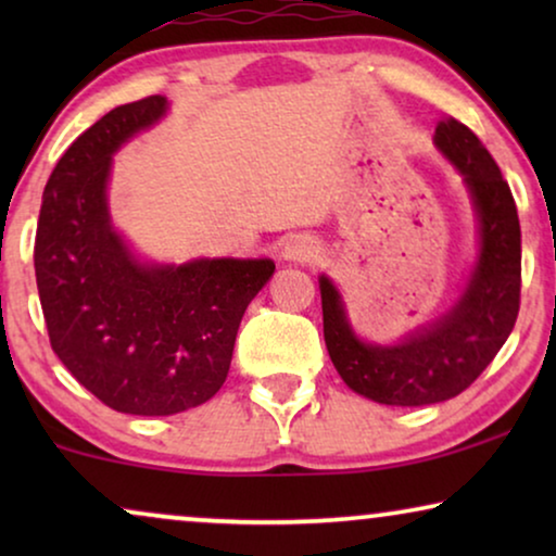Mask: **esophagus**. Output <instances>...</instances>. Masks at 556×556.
I'll use <instances>...</instances> for the list:
<instances>
[{"label": "esophagus", "mask_w": 556, "mask_h": 556, "mask_svg": "<svg viewBox=\"0 0 556 556\" xmlns=\"http://www.w3.org/2000/svg\"><path fill=\"white\" fill-rule=\"evenodd\" d=\"M318 250L316 240L311 238H303V235H293V238H288V242L283 245V257L286 261H314V257H318Z\"/></svg>", "instance_id": "esophagus-1"}]
</instances>
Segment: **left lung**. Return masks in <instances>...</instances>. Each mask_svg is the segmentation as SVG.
Listing matches in <instances>:
<instances>
[{
    "mask_svg": "<svg viewBox=\"0 0 556 556\" xmlns=\"http://www.w3.org/2000/svg\"><path fill=\"white\" fill-rule=\"evenodd\" d=\"M432 141L460 172L478 217V257L458 301L397 344H369L354 333L331 278H318L333 367L346 387L379 405H435L468 390L519 316L521 227L511 189L489 149L460 121H440Z\"/></svg>",
    "mask_w": 556,
    "mask_h": 556,
    "instance_id": "1",
    "label": "left lung"
}]
</instances>
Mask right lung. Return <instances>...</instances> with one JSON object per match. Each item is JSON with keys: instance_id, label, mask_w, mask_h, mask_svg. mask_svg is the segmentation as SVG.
<instances>
[{"instance_id": "right-lung-1", "label": "right lung", "mask_w": 556, "mask_h": 556, "mask_svg": "<svg viewBox=\"0 0 556 556\" xmlns=\"http://www.w3.org/2000/svg\"><path fill=\"white\" fill-rule=\"evenodd\" d=\"M164 96L118 105L60 156L42 192L35 276L52 352L103 405L177 415L215 397L270 257L149 263L109 212L113 154L164 116Z\"/></svg>"}]
</instances>
